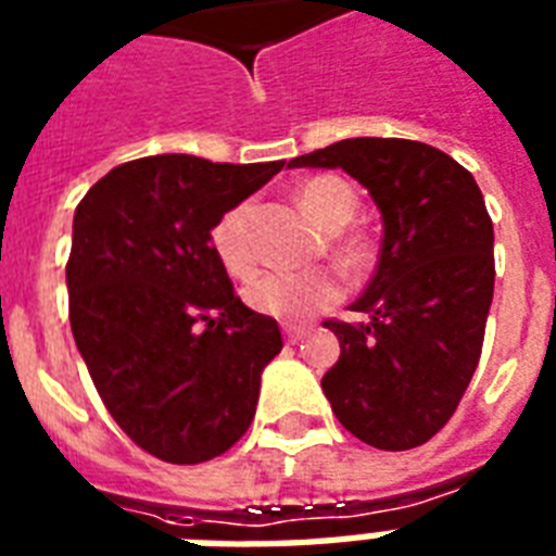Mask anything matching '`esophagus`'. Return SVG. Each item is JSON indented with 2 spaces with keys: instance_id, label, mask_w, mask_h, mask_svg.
<instances>
[{
  "instance_id": "1",
  "label": "esophagus",
  "mask_w": 556,
  "mask_h": 556,
  "mask_svg": "<svg viewBox=\"0 0 556 556\" xmlns=\"http://www.w3.org/2000/svg\"><path fill=\"white\" fill-rule=\"evenodd\" d=\"M305 334H308V331L300 329V326H288V329H286V340H288V343H300V340H303Z\"/></svg>"
}]
</instances>
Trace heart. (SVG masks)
<instances>
[{
  "label": "heart",
  "instance_id": "1",
  "mask_svg": "<svg viewBox=\"0 0 556 556\" xmlns=\"http://www.w3.org/2000/svg\"><path fill=\"white\" fill-rule=\"evenodd\" d=\"M296 201L314 225L326 233H338L352 222L357 210L355 190L338 176H314L300 185ZM222 268L236 279L251 277L256 268L251 239H248V207L227 210L210 233ZM334 256L346 270H357L366 262V244L361 239H340L334 244ZM248 305L253 312L268 314L282 323H303L314 314L326 312L338 303L340 286L329 270H305V274H268L251 282Z\"/></svg>",
  "mask_w": 556,
  "mask_h": 556
}]
</instances>
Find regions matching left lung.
Returning a JSON list of instances; mask_svg holds the SVG:
<instances>
[{
	"label": "left lung",
	"mask_w": 556,
	"mask_h": 556,
	"mask_svg": "<svg viewBox=\"0 0 556 556\" xmlns=\"http://www.w3.org/2000/svg\"><path fill=\"white\" fill-rule=\"evenodd\" d=\"M288 167L343 169L378 204L375 277L329 320L340 361L323 375L338 421L378 450H413L456 413L482 355L493 300V222L447 152L404 138H346Z\"/></svg>",
	"instance_id": "obj_1"
}]
</instances>
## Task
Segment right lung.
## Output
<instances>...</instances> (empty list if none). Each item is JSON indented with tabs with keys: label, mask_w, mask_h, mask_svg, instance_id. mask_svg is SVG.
I'll return each instance as SVG.
<instances>
[{
	"label": "right lung",
	"mask_w": 556,
	"mask_h": 556,
	"mask_svg": "<svg viewBox=\"0 0 556 556\" xmlns=\"http://www.w3.org/2000/svg\"><path fill=\"white\" fill-rule=\"evenodd\" d=\"M282 167L150 155L74 210V343L117 427L161 462H210L251 427L282 334L236 296L210 233Z\"/></svg>",
	"instance_id": "right-lung-1"
}]
</instances>
